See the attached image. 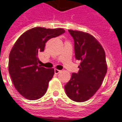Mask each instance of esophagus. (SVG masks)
<instances>
[{
	"label": "esophagus",
	"mask_w": 122,
	"mask_h": 122,
	"mask_svg": "<svg viewBox=\"0 0 122 122\" xmlns=\"http://www.w3.org/2000/svg\"><path fill=\"white\" fill-rule=\"evenodd\" d=\"M60 72V71L58 70V69H54V73H55V74H58Z\"/></svg>",
	"instance_id": "obj_1"
}]
</instances>
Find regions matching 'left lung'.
Here are the masks:
<instances>
[{"instance_id":"left-lung-1","label":"left lung","mask_w":122,"mask_h":122,"mask_svg":"<svg viewBox=\"0 0 122 122\" xmlns=\"http://www.w3.org/2000/svg\"><path fill=\"white\" fill-rule=\"evenodd\" d=\"M69 32L74 40L75 57L81 63L79 71L72 73L64 89L71 100L82 102L93 96L102 84L107 72L106 55L100 42L91 34L73 30Z\"/></svg>"}]
</instances>
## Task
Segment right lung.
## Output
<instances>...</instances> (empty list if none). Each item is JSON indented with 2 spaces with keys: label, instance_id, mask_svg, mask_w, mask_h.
I'll use <instances>...</instances> for the list:
<instances>
[{
  "label": "right lung",
  "instance_id": "add662e5",
  "mask_svg": "<svg viewBox=\"0 0 122 122\" xmlns=\"http://www.w3.org/2000/svg\"><path fill=\"white\" fill-rule=\"evenodd\" d=\"M64 32L61 28H32L15 42L9 53V73L15 89L24 97L36 100L46 93L54 69L38 65V55L44 51L48 40Z\"/></svg>",
  "mask_w": 122,
  "mask_h": 122
}]
</instances>
